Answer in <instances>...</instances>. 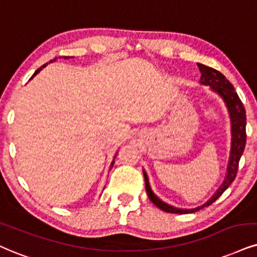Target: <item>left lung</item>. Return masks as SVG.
<instances>
[{
	"instance_id": "8db88e82",
	"label": "left lung",
	"mask_w": 257,
	"mask_h": 257,
	"mask_svg": "<svg viewBox=\"0 0 257 257\" xmlns=\"http://www.w3.org/2000/svg\"><path fill=\"white\" fill-rule=\"evenodd\" d=\"M198 68L201 72L200 77V83L204 85H210L211 89L219 95L221 99L225 102L227 110H229L230 119H231V151H230V158H229V164H227L226 169V176L224 179L223 183H221L219 188L217 189V192L205 202L204 205L198 206L195 208H191V210H185V208H176L174 206H170L166 204V202L161 200L160 198H157L155 195V193L151 191L150 183H149V179L145 170H143L144 174V180H145V189H147L148 196L153 204L157 206L158 208H161L162 211H166L168 213H193L201 208L206 207V206H210L217 200L219 196L226 191L227 187L233 182V180L236 179L237 170H238V163L242 156L243 151H244L245 143H246V132H245V126H246V115H245V108L243 106L242 101H240L239 96L237 95L233 85L226 80V77L221 72H219L216 69L210 68V66H206L204 64L198 63Z\"/></svg>"
}]
</instances>
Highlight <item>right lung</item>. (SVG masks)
<instances>
[{
    "label": "right lung",
    "instance_id": "1",
    "mask_svg": "<svg viewBox=\"0 0 257 257\" xmlns=\"http://www.w3.org/2000/svg\"><path fill=\"white\" fill-rule=\"evenodd\" d=\"M59 58H61V57H59ZM64 58H69V57H64ZM70 58H71V57H70ZM56 59H57V58H55V59H52V61H50V63L55 62V61H56ZM45 66H46V64H44L43 66H41V68H39V69H38V70H37L36 72H34V74H33V76H32V77H34V76H36V75L38 74V72H39V71L41 70V69H43V68H45ZM115 156H116V155H115ZM115 156H114V158H115ZM113 164H114V160L112 161V164H110V168H112V167H113Z\"/></svg>",
    "mask_w": 257,
    "mask_h": 257
}]
</instances>
